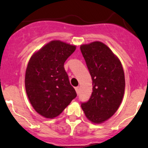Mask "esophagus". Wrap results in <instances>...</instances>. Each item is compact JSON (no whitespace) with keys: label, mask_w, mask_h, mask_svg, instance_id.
<instances>
[{"label":"esophagus","mask_w":148,"mask_h":148,"mask_svg":"<svg viewBox=\"0 0 148 148\" xmlns=\"http://www.w3.org/2000/svg\"><path fill=\"white\" fill-rule=\"evenodd\" d=\"M75 90H76V92H77V95H79V91H80L79 86H77V87H75Z\"/></svg>","instance_id":"obj_1"}]
</instances>
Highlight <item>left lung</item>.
I'll return each instance as SVG.
<instances>
[{
  "instance_id": "8db88e82",
  "label": "left lung",
  "mask_w": 148,
  "mask_h": 148,
  "mask_svg": "<svg viewBox=\"0 0 148 148\" xmlns=\"http://www.w3.org/2000/svg\"><path fill=\"white\" fill-rule=\"evenodd\" d=\"M92 79V93L82 103L86 117L94 123L108 120L120 107L125 80L120 60L105 44L95 41L80 46Z\"/></svg>"
}]
</instances>
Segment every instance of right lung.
Listing matches in <instances>:
<instances>
[{"mask_svg":"<svg viewBox=\"0 0 148 148\" xmlns=\"http://www.w3.org/2000/svg\"><path fill=\"white\" fill-rule=\"evenodd\" d=\"M75 46L52 41L34 54L25 77L26 91L34 110L46 118L57 117L77 97L64 69Z\"/></svg>","mask_w":148,"mask_h":148,"instance_id":"obj_1","label":"right lung"}]
</instances>
